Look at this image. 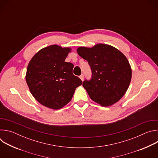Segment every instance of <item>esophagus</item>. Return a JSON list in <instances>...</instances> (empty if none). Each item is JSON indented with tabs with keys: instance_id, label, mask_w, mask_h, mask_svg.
<instances>
[{
	"instance_id": "1",
	"label": "esophagus",
	"mask_w": 158,
	"mask_h": 158,
	"mask_svg": "<svg viewBox=\"0 0 158 158\" xmlns=\"http://www.w3.org/2000/svg\"><path fill=\"white\" fill-rule=\"evenodd\" d=\"M79 77H80V79H81L82 81H83V80H84V74H82L79 76Z\"/></svg>"
}]
</instances>
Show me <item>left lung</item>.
Masks as SVG:
<instances>
[{
    "label": "left lung",
    "instance_id": "left-lung-1",
    "mask_svg": "<svg viewBox=\"0 0 158 158\" xmlns=\"http://www.w3.org/2000/svg\"><path fill=\"white\" fill-rule=\"evenodd\" d=\"M91 67L92 76L82 83L91 99L102 106L119 101L129 87L132 71L126 56L109 45L99 44L92 48L77 49Z\"/></svg>",
    "mask_w": 158,
    "mask_h": 158
}]
</instances>
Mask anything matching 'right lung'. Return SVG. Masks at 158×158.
Wrapping results in <instances>:
<instances>
[{
    "label": "right lung",
    "mask_w": 158,
    "mask_h": 158,
    "mask_svg": "<svg viewBox=\"0 0 158 158\" xmlns=\"http://www.w3.org/2000/svg\"><path fill=\"white\" fill-rule=\"evenodd\" d=\"M70 51V48L52 45L39 51L29 63L27 84L34 98L44 106L53 109L64 107L82 83L73 73L74 65L65 62Z\"/></svg>",
    "instance_id": "1"
}]
</instances>
